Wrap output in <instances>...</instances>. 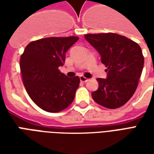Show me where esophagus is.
I'll list each match as a JSON object with an SVG mask.
<instances>
[{
    "label": "esophagus",
    "instance_id": "esophagus-1",
    "mask_svg": "<svg viewBox=\"0 0 154 154\" xmlns=\"http://www.w3.org/2000/svg\"><path fill=\"white\" fill-rule=\"evenodd\" d=\"M80 81L81 82H86L88 81V78L83 77V76H80Z\"/></svg>",
    "mask_w": 154,
    "mask_h": 154
}]
</instances>
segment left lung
<instances>
[{
    "label": "left lung",
    "instance_id": "8db88e82",
    "mask_svg": "<svg viewBox=\"0 0 154 154\" xmlns=\"http://www.w3.org/2000/svg\"><path fill=\"white\" fill-rule=\"evenodd\" d=\"M85 38L101 57L107 78H97L93 100L108 109L122 106L135 92L143 67L141 48L134 41L115 33L87 34Z\"/></svg>",
    "mask_w": 154,
    "mask_h": 154
}]
</instances>
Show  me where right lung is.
I'll use <instances>...</instances> for the list:
<instances>
[{"instance_id":"add662e5","label":"right lung","mask_w":154,"mask_h":154,"mask_svg":"<svg viewBox=\"0 0 154 154\" xmlns=\"http://www.w3.org/2000/svg\"><path fill=\"white\" fill-rule=\"evenodd\" d=\"M77 36L51 37L32 41L20 60L23 83L27 93L42 110L56 113L72 102L80 78L67 77L58 67L65 63L69 48Z\"/></svg>"}]
</instances>
